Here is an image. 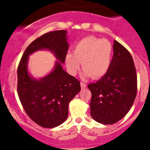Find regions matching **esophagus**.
<instances>
[{"instance_id": "34e87169", "label": "esophagus", "mask_w": 150, "mask_h": 150, "mask_svg": "<svg viewBox=\"0 0 150 150\" xmlns=\"http://www.w3.org/2000/svg\"><path fill=\"white\" fill-rule=\"evenodd\" d=\"M80 84H81V88H82V89L85 88L86 87V84L84 83H83V82H81Z\"/></svg>"}]
</instances>
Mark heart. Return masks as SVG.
Returning a JSON list of instances; mask_svg holds the SVG:
<instances>
[{
  "label": "heart",
  "instance_id": "1",
  "mask_svg": "<svg viewBox=\"0 0 150 150\" xmlns=\"http://www.w3.org/2000/svg\"><path fill=\"white\" fill-rule=\"evenodd\" d=\"M112 57V46L107 40L88 37L83 38L74 46V54L65 57L67 69L72 75L79 70L81 64L83 77L98 79L109 69Z\"/></svg>",
  "mask_w": 150,
  "mask_h": 150
}]
</instances>
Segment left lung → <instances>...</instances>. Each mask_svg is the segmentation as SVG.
<instances>
[{"label": "left lung", "instance_id": "obj_1", "mask_svg": "<svg viewBox=\"0 0 150 150\" xmlns=\"http://www.w3.org/2000/svg\"><path fill=\"white\" fill-rule=\"evenodd\" d=\"M113 56L109 69L96 83L91 92V115L104 125H112L125 117L137 95V74L131 54L114 40Z\"/></svg>", "mask_w": 150, "mask_h": 150}]
</instances>
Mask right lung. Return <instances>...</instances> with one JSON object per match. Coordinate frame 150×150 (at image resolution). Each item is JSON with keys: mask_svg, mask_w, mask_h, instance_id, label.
Segmentation results:
<instances>
[{"mask_svg": "<svg viewBox=\"0 0 150 150\" xmlns=\"http://www.w3.org/2000/svg\"><path fill=\"white\" fill-rule=\"evenodd\" d=\"M69 49L67 31L42 35L25 50L18 68V93L25 111L41 127L52 128L65 122L71 100L81 90L80 81L62 67ZM40 50L51 51L57 59L53 71L40 79L28 71L29 56Z\"/></svg>", "mask_w": 150, "mask_h": 150, "instance_id": "right-lung-1", "label": "right lung"}]
</instances>
